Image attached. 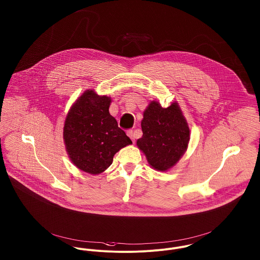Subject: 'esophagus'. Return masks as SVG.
Listing matches in <instances>:
<instances>
[{
    "label": "esophagus",
    "instance_id": "1",
    "mask_svg": "<svg viewBox=\"0 0 260 260\" xmlns=\"http://www.w3.org/2000/svg\"><path fill=\"white\" fill-rule=\"evenodd\" d=\"M127 135H128V137L132 140V142L134 143L135 142V135H134V132H133V130H128L127 131Z\"/></svg>",
    "mask_w": 260,
    "mask_h": 260
}]
</instances>
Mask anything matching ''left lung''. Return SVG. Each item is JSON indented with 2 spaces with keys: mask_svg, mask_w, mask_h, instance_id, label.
<instances>
[{
  "mask_svg": "<svg viewBox=\"0 0 260 260\" xmlns=\"http://www.w3.org/2000/svg\"><path fill=\"white\" fill-rule=\"evenodd\" d=\"M143 136L137 147L149 165L158 172L173 168L187 150L190 130L179 104L174 102L164 108L152 101L143 113L141 121Z\"/></svg>",
  "mask_w": 260,
  "mask_h": 260,
  "instance_id": "left-lung-1",
  "label": "left lung"
}]
</instances>
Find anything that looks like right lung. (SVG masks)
I'll list each match as a JSON object with an SVG mask.
<instances>
[{
	"label": "right lung",
	"instance_id": "1",
	"mask_svg": "<svg viewBox=\"0 0 260 260\" xmlns=\"http://www.w3.org/2000/svg\"><path fill=\"white\" fill-rule=\"evenodd\" d=\"M111 98L87 89L72 104L63 128V139L71 161L82 172L104 173L114 155L132 141L110 115Z\"/></svg>",
	"mask_w": 260,
	"mask_h": 260
}]
</instances>
